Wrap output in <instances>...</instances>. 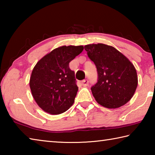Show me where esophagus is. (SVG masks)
Returning <instances> with one entry per match:
<instances>
[{
  "instance_id": "esophagus-1",
  "label": "esophagus",
  "mask_w": 155,
  "mask_h": 155,
  "mask_svg": "<svg viewBox=\"0 0 155 155\" xmlns=\"http://www.w3.org/2000/svg\"><path fill=\"white\" fill-rule=\"evenodd\" d=\"M81 83H82L83 86H87L88 85V83H89V81L87 79H85V80H83L82 82H81Z\"/></svg>"
}]
</instances>
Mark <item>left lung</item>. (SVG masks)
Here are the masks:
<instances>
[{"label": "left lung", "instance_id": "1", "mask_svg": "<svg viewBox=\"0 0 155 155\" xmlns=\"http://www.w3.org/2000/svg\"><path fill=\"white\" fill-rule=\"evenodd\" d=\"M95 64L98 80L91 87L96 101L109 109L118 108L132 98L137 87L134 65L114 47L104 44L85 46Z\"/></svg>", "mask_w": 155, "mask_h": 155}]
</instances>
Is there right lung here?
I'll list each match as a JSON object with an SVG mask.
<instances>
[{
  "mask_svg": "<svg viewBox=\"0 0 155 155\" xmlns=\"http://www.w3.org/2000/svg\"><path fill=\"white\" fill-rule=\"evenodd\" d=\"M83 50V46L59 47L34 67L30 88L33 98L44 111L58 115L66 111L74 103L78 87L69 63Z\"/></svg>",
  "mask_w": 155,
  "mask_h": 155,
  "instance_id": "1",
  "label": "right lung"
}]
</instances>
